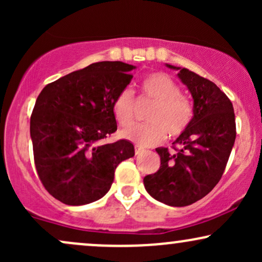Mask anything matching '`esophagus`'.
Returning a JSON list of instances; mask_svg holds the SVG:
<instances>
[{"label": "esophagus", "mask_w": 262, "mask_h": 262, "mask_svg": "<svg viewBox=\"0 0 262 262\" xmlns=\"http://www.w3.org/2000/svg\"><path fill=\"white\" fill-rule=\"evenodd\" d=\"M144 151V149L141 148V146H139V145H135V155H139V154H141V152Z\"/></svg>", "instance_id": "esophagus-1"}]
</instances>
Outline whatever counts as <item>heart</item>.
<instances>
[{
    "instance_id": "b5f03b06",
    "label": "heart",
    "mask_w": 262,
    "mask_h": 262,
    "mask_svg": "<svg viewBox=\"0 0 262 262\" xmlns=\"http://www.w3.org/2000/svg\"><path fill=\"white\" fill-rule=\"evenodd\" d=\"M144 97L154 102L146 121L149 123L129 127L121 132L124 139L139 146H152L160 144L169 134L177 138L187 130L193 117V108L187 98L181 96V90L169 75L150 74L141 81ZM134 93L125 87L113 101V114L122 127L134 122Z\"/></svg>"
}]
</instances>
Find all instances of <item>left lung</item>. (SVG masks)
Instances as JSON below:
<instances>
[{
	"label": "left lung",
	"mask_w": 262,
	"mask_h": 262,
	"mask_svg": "<svg viewBox=\"0 0 262 262\" xmlns=\"http://www.w3.org/2000/svg\"><path fill=\"white\" fill-rule=\"evenodd\" d=\"M179 71L193 98L192 122L173 141L176 152L158 148L160 167L144 177V186L156 201L185 207L209 193L223 175L236 137L235 114L228 96L212 81L187 69Z\"/></svg>",
	"instance_id": "1"
}]
</instances>
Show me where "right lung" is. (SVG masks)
<instances>
[{
	"label": "right lung",
	"instance_id": "obj_1",
	"mask_svg": "<svg viewBox=\"0 0 262 262\" xmlns=\"http://www.w3.org/2000/svg\"><path fill=\"white\" fill-rule=\"evenodd\" d=\"M133 69L122 61L95 62L39 93L31 116L34 164L45 189L60 202L100 200L117 166L134 156L130 141L102 143L117 130L113 101L133 79Z\"/></svg>",
	"mask_w": 262,
	"mask_h": 262
}]
</instances>
